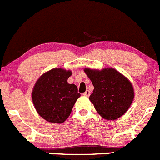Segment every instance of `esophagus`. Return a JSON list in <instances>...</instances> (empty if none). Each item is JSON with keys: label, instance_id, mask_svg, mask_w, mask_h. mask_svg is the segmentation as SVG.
I'll return each instance as SVG.
<instances>
[{"label": "esophagus", "instance_id": "34e87169", "mask_svg": "<svg viewBox=\"0 0 160 160\" xmlns=\"http://www.w3.org/2000/svg\"><path fill=\"white\" fill-rule=\"evenodd\" d=\"M90 94H91V92H90L89 91H88V90H87V91H86L85 92H84V93H83V95H85V96H89L90 95Z\"/></svg>", "mask_w": 160, "mask_h": 160}]
</instances>
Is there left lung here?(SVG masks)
<instances>
[{
	"instance_id": "obj_1",
	"label": "left lung",
	"mask_w": 160,
	"mask_h": 160,
	"mask_svg": "<svg viewBox=\"0 0 160 160\" xmlns=\"http://www.w3.org/2000/svg\"><path fill=\"white\" fill-rule=\"evenodd\" d=\"M84 72L94 86L90 100L97 112L106 120H117L124 115L134 98L129 79L112 68L102 70L86 68Z\"/></svg>"
}]
</instances>
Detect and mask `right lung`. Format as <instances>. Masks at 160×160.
Instances as JSON below:
<instances>
[{
    "instance_id": "1",
    "label": "right lung",
    "mask_w": 160,
    "mask_h": 160,
    "mask_svg": "<svg viewBox=\"0 0 160 160\" xmlns=\"http://www.w3.org/2000/svg\"><path fill=\"white\" fill-rule=\"evenodd\" d=\"M71 74L70 70L55 68L40 76L34 86L31 94L34 106L48 122L63 123L81 95L74 84L67 82Z\"/></svg>"
}]
</instances>
